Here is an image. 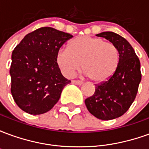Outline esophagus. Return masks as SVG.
I'll use <instances>...</instances> for the list:
<instances>
[{
    "instance_id": "1",
    "label": "esophagus",
    "mask_w": 149,
    "mask_h": 149,
    "mask_svg": "<svg viewBox=\"0 0 149 149\" xmlns=\"http://www.w3.org/2000/svg\"><path fill=\"white\" fill-rule=\"evenodd\" d=\"M72 83L75 84H77V85H81L83 84V82L81 81H77V80H74V81H72Z\"/></svg>"
}]
</instances>
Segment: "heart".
<instances>
[{
	"instance_id": "1",
	"label": "heart",
	"mask_w": 149,
	"mask_h": 149,
	"mask_svg": "<svg viewBox=\"0 0 149 149\" xmlns=\"http://www.w3.org/2000/svg\"><path fill=\"white\" fill-rule=\"evenodd\" d=\"M120 61L117 47L100 37H76L62 48L56 55V62L63 74L71 77L81 68L84 74L95 83H104L116 74Z\"/></svg>"
}]
</instances>
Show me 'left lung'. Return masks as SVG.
Returning a JSON list of instances; mask_svg holds the SVG:
<instances>
[{
  "label": "left lung",
  "mask_w": 149,
  "mask_h": 149,
  "mask_svg": "<svg viewBox=\"0 0 149 149\" xmlns=\"http://www.w3.org/2000/svg\"><path fill=\"white\" fill-rule=\"evenodd\" d=\"M97 36L114 44L120 56L116 74L109 81L97 84L93 95L84 100L92 115L108 120L125 114L134 101L141 81V63L131 45L119 34L103 32Z\"/></svg>",
  "instance_id": "left-lung-1"
}]
</instances>
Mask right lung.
Here are the masks:
<instances>
[{
  "instance_id": "right-lung-1",
  "label": "right lung",
  "mask_w": 149,
  "mask_h": 149,
  "mask_svg": "<svg viewBox=\"0 0 149 149\" xmlns=\"http://www.w3.org/2000/svg\"><path fill=\"white\" fill-rule=\"evenodd\" d=\"M71 34L51 27L27 34L12 53L11 93L18 107L40 115L57 103L65 85L71 81L61 74L57 52Z\"/></svg>"
}]
</instances>
